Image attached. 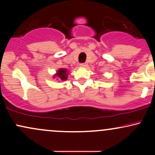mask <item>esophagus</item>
<instances>
[{"instance_id":"1","label":"esophagus","mask_w":155,"mask_h":155,"mask_svg":"<svg viewBox=\"0 0 155 155\" xmlns=\"http://www.w3.org/2000/svg\"><path fill=\"white\" fill-rule=\"evenodd\" d=\"M87 65V63H80L79 64V66L81 68H84V67H86Z\"/></svg>"}]
</instances>
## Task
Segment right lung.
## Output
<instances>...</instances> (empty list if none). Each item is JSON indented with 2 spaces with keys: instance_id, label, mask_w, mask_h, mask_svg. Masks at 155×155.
Listing matches in <instances>:
<instances>
[{
  "instance_id": "right-lung-1",
  "label": "right lung",
  "mask_w": 155,
  "mask_h": 155,
  "mask_svg": "<svg viewBox=\"0 0 155 155\" xmlns=\"http://www.w3.org/2000/svg\"><path fill=\"white\" fill-rule=\"evenodd\" d=\"M56 76H58V77L62 80L67 79V76H68L67 71L65 70V69H63V68L60 69V70L58 71V73H57Z\"/></svg>"
}]
</instances>
